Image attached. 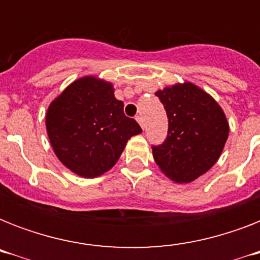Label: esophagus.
Returning a JSON list of instances; mask_svg holds the SVG:
<instances>
[{
	"label": "esophagus",
	"instance_id": "obj_1",
	"mask_svg": "<svg viewBox=\"0 0 260 260\" xmlns=\"http://www.w3.org/2000/svg\"><path fill=\"white\" fill-rule=\"evenodd\" d=\"M136 121L140 124V126H142V128H144V120H143L142 116H136Z\"/></svg>",
	"mask_w": 260,
	"mask_h": 260
}]
</instances>
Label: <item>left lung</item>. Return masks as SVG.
Returning a JSON list of instances; mask_svg holds the SVG:
<instances>
[{
  "label": "left lung",
  "mask_w": 260,
  "mask_h": 260,
  "mask_svg": "<svg viewBox=\"0 0 260 260\" xmlns=\"http://www.w3.org/2000/svg\"><path fill=\"white\" fill-rule=\"evenodd\" d=\"M169 118L166 140L152 146L159 169L179 183H189L217 162L230 125L217 102L190 82L155 93Z\"/></svg>",
  "instance_id": "8db88e82"
}]
</instances>
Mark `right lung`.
Returning a JSON list of instances; mask_svg holds the SVG:
<instances>
[{
	"instance_id": "1",
	"label": "right lung",
	"mask_w": 260,
	"mask_h": 260,
	"mask_svg": "<svg viewBox=\"0 0 260 260\" xmlns=\"http://www.w3.org/2000/svg\"><path fill=\"white\" fill-rule=\"evenodd\" d=\"M47 134L60 162L81 177L102 175L116 165L132 136L142 132L124 114L112 83L77 79L48 106Z\"/></svg>"
}]
</instances>
